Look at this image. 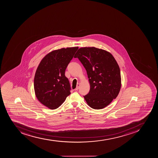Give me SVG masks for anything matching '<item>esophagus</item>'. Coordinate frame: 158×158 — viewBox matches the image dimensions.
<instances>
[{
	"instance_id": "1",
	"label": "esophagus",
	"mask_w": 158,
	"mask_h": 158,
	"mask_svg": "<svg viewBox=\"0 0 158 158\" xmlns=\"http://www.w3.org/2000/svg\"><path fill=\"white\" fill-rule=\"evenodd\" d=\"M79 84H77V87H76V88H75V90H78L79 89Z\"/></svg>"
}]
</instances>
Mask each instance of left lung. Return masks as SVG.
I'll return each mask as SVG.
<instances>
[{
  "instance_id": "1",
  "label": "left lung",
  "mask_w": 158,
  "mask_h": 158,
  "mask_svg": "<svg viewBox=\"0 0 158 158\" xmlns=\"http://www.w3.org/2000/svg\"><path fill=\"white\" fill-rule=\"evenodd\" d=\"M77 57L84 66L89 78L90 89L84 95L92 109H103L117 97L121 86L120 68L113 56L103 49L80 48Z\"/></svg>"
}]
</instances>
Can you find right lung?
<instances>
[{"mask_svg": "<svg viewBox=\"0 0 158 158\" xmlns=\"http://www.w3.org/2000/svg\"><path fill=\"white\" fill-rule=\"evenodd\" d=\"M78 47L54 50L46 55L35 73L34 87L41 103L52 110L57 109L71 94L65 71Z\"/></svg>", "mask_w": 158, "mask_h": 158, "instance_id": "obj_1", "label": "right lung"}]
</instances>
